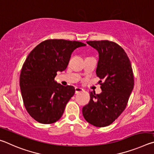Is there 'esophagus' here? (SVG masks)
Segmentation results:
<instances>
[{
    "label": "esophagus",
    "instance_id": "esophagus-1",
    "mask_svg": "<svg viewBox=\"0 0 154 154\" xmlns=\"http://www.w3.org/2000/svg\"><path fill=\"white\" fill-rule=\"evenodd\" d=\"M75 94L79 93V92H83V89H82V88H78V87H75Z\"/></svg>",
    "mask_w": 154,
    "mask_h": 154
}]
</instances>
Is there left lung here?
<instances>
[{
    "instance_id": "8db88e82",
    "label": "left lung",
    "mask_w": 154,
    "mask_h": 154,
    "mask_svg": "<svg viewBox=\"0 0 154 154\" xmlns=\"http://www.w3.org/2000/svg\"><path fill=\"white\" fill-rule=\"evenodd\" d=\"M87 43L99 54L96 72L100 79L102 93L91 92L90 102L83 106L82 113L88 123L105 127L126 109L134 88L133 71L126 53L118 44L108 40L90 41Z\"/></svg>"
}]
</instances>
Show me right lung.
<instances>
[{"label": "right lung", "mask_w": 154, "mask_h": 154, "mask_svg": "<svg viewBox=\"0 0 154 154\" xmlns=\"http://www.w3.org/2000/svg\"><path fill=\"white\" fill-rule=\"evenodd\" d=\"M85 45L79 41L48 39L28 54L21 71L20 86L25 108L36 122L49 124L62 117L75 90L72 85L57 83L54 78L57 72L66 69L72 52Z\"/></svg>", "instance_id": "right-lung-1"}]
</instances>
